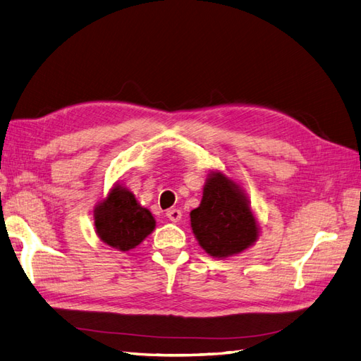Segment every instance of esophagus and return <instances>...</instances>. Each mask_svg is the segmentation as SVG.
<instances>
[{
	"label": "esophagus",
	"instance_id": "obj_1",
	"mask_svg": "<svg viewBox=\"0 0 361 361\" xmlns=\"http://www.w3.org/2000/svg\"><path fill=\"white\" fill-rule=\"evenodd\" d=\"M166 216H168L172 221V223H178V221L183 216V214H181L180 209H169L168 212H166Z\"/></svg>",
	"mask_w": 361,
	"mask_h": 361
}]
</instances>
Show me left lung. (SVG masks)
<instances>
[{
	"label": "left lung",
	"mask_w": 361,
	"mask_h": 361,
	"mask_svg": "<svg viewBox=\"0 0 361 361\" xmlns=\"http://www.w3.org/2000/svg\"><path fill=\"white\" fill-rule=\"evenodd\" d=\"M190 226L200 245L214 257L244 252L259 236L245 193L221 172H212L201 204L190 212Z\"/></svg>",
	"instance_id": "left-lung-1"
}]
</instances>
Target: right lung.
<instances>
[{"instance_id":"1","label":"right lung","mask_w":361,"mask_h":361,"mask_svg":"<svg viewBox=\"0 0 361 361\" xmlns=\"http://www.w3.org/2000/svg\"><path fill=\"white\" fill-rule=\"evenodd\" d=\"M94 226L105 244L128 252L152 233L155 219L149 210L138 204L131 192L117 184L96 207Z\"/></svg>"}]
</instances>
